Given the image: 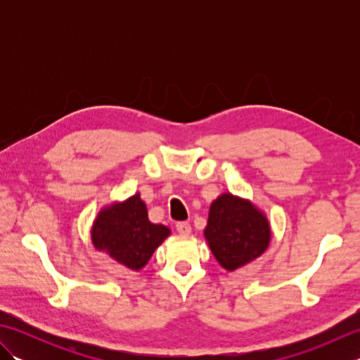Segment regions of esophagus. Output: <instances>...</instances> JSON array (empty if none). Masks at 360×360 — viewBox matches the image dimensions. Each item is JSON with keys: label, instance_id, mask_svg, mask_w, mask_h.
I'll return each mask as SVG.
<instances>
[{"label": "esophagus", "instance_id": "obj_1", "mask_svg": "<svg viewBox=\"0 0 360 360\" xmlns=\"http://www.w3.org/2000/svg\"><path fill=\"white\" fill-rule=\"evenodd\" d=\"M176 231H178L181 235H188L192 232V226L187 221H179V223H176Z\"/></svg>", "mask_w": 360, "mask_h": 360}]
</instances>
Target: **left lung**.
<instances>
[{
  "mask_svg": "<svg viewBox=\"0 0 360 360\" xmlns=\"http://www.w3.org/2000/svg\"><path fill=\"white\" fill-rule=\"evenodd\" d=\"M204 236L217 262L224 269L235 271L267 249L271 226L250 201L223 193L210 205Z\"/></svg>",
  "mask_w": 360,
  "mask_h": 360,
  "instance_id": "obj_1",
  "label": "left lung"
}]
</instances>
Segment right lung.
Wrapping results in <instances>:
<instances>
[{
  "label": "right lung",
  "instance_id": "1",
  "mask_svg": "<svg viewBox=\"0 0 360 360\" xmlns=\"http://www.w3.org/2000/svg\"><path fill=\"white\" fill-rule=\"evenodd\" d=\"M168 235V227L150 223L147 207L137 193L98 213L91 240L97 250L108 254L128 269L139 271Z\"/></svg>",
  "mask_w": 360,
  "mask_h": 360
}]
</instances>
